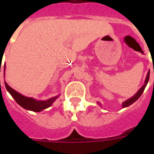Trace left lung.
Returning <instances> with one entry per match:
<instances>
[{
	"instance_id": "1",
	"label": "left lung",
	"mask_w": 154,
	"mask_h": 154,
	"mask_svg": "<svg viewBox=\"0 0 154 154\" xmlns=\"http://www.w3.org/2000/svg\"><path fill=\"white\" fill-rule=\"evenodd\" d=\"M149 72L147 73V76H146V80H145V83H144V85H143L142 87L140 88V89L138 91V92H137V94H136L135 96H133L132 98H130V99H127L126 101H125L124 103H123V108H125V107H127L129 106L130 105L133 104L134 102H136L137 100V99H139V98L140 97V96L142 95V93L143 92L144 89H145V88H146V85H147V82L148 81H149ZM100 105V104H99Z\"/></svg>"
}]
</instances>
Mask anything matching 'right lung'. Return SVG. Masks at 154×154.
<instances>
[{
  "mask_svg": "<svg viewBox=\"0 0 154 154\" xmlns=\"http://www.w3.org/2000/svg\"><path fill=\"white\" fill-rule=\"evenodd\" d=\"M5 84L7 90L10 92L11 96L14 99V100L17 102V103H18V104L20 105L21 106H22L23 108L26 109L28 110H31V111H34V112H40V111L45 109L48 108V107L51 106V104L55 101V99H58V96L52 97L51 98V99L46 100V101H38V100L34 99L33 98L25 97V96L21 95L20 93L16 92L15 90H14L13 89H11V88L5 82Z\"/></svg>",
  "mask_w": 154,
  "mask_h": 154,
  "instance_id": "add662e5",
  "label": "right lung"
}]
</instances>
